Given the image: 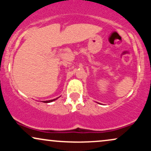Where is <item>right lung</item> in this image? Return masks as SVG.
Segmentation results:
<instances>
[{
	"instance_id": "1",
	"label": "right lung",
	"mask_w": 151,
	"mask_h": 151,
	"mask_svg": "<svg viewBox=\"0 0 151 151\" xmlns=\"http://www.w3.org/2000/svg\"><path fill=\"white\" fill-rule=\"evenodd\" d=\"M58 98H57V99H52V100H49V101H42V102H44V103H50V102H52V101H55V100L56 99H58Z\"/></svg>"
}]
</instances>
